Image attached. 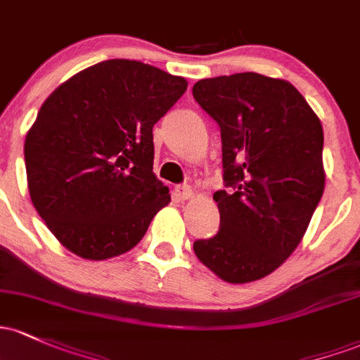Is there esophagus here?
Returning <instances> with one entry per match:
<instances>
[{
    "label": "esophagus",
    "instance_id": "obj_1",
    "mask_svg": "<svg viewBox=\"0 0 360 360\" xmlns=\"http://www.w3.org/2000/svg\"><path fill=\"white\" fill-rule=\"evenodd\" d=\"M174 195H176L177 200L184 201V200L193 198V195H195V193H193L191 186H188V184H183V186H177L176 189H174Z\"/></svg>",
    "mask_w": 360,
    "mask_h": 360
}]
</instances>
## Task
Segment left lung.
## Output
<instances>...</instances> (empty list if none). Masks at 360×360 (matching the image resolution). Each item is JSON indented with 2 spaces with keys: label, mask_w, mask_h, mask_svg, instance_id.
<instances>
[{
  "label": "left lung",
  "mask_w": 360,
  "mask_h": 360,
  "mask_svg": "<svg viewBox=\"0 0 360 360\" xmlns=\"http://www.w3.org/2000/svg\"><path fill=\"white\" fill-rule=\"evenodd\" d=\"M193 96L220 126V229L193 244L229 283L275 271L299 246L325 191L323 126L294 85L259 73L205 78Z\"/></svg>",
  "instance_id": "left-lung-1"
}]
</instances>
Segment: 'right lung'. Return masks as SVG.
Instances as JSON below:
<instances>
[{
  "instance_id": "1",
  "label": "right lung",
  "mask_w": 360,
  "mask_h": 360,
  "mask_svg": "<svg viewBox=\"0 0 360 360\" xmlns=\"http://www.w3.org/2000/svg\"><path fill=\"white\" fill-rule=\"evenodd\" d=\"M188 82L131 59L73 75L46 98L25 138L30 200L73 255L133 250L171 201L153 174V124Z\"/></svg>"
}]
</instances>
